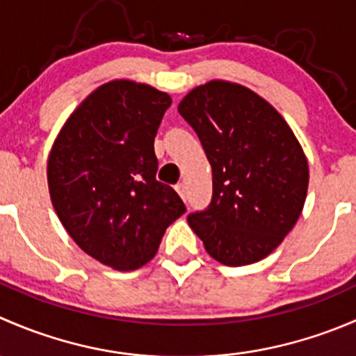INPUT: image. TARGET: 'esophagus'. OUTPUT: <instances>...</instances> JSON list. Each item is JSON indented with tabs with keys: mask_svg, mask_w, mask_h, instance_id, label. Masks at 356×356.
<instances>
[{
	"mask_svg": "<svg viewBox=\"0 0 356 356\" xmlns=\"http://www.w3.org/2000/svg\"><path fill=\"white\" fill-rule=\"evenodd\" d=\"M175 191L179 193V196H181L182 200H188V188H186V184L184 182H181V184H177L175 186Z\"/></svg>",
	"mask_w": 356,
	"mask_h": 356,
	"instance_id": "obj_1",
	"label": "esophagus"
}]
</instances>
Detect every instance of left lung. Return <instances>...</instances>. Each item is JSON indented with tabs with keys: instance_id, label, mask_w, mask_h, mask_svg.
<instances>
[{
	"instance_id": "obj_1",
	"label": "left lung",
	"mask_w": 356,
	"mask_h": 356,
	"mask_svg": "<svg viewBox=\"0 0 356 356\" xmlns=\"http://www.w3.org/2000/svg\"><path fill=\"white\" fill-rule=\"evenodd\" d=\"M179 113L211 165L213 195L188 222L211 258L254 264L294 227L308 189V161L277 110L241 84L210 81L184 96Z\"/></svg>"
}]
</instances>
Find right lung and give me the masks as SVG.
<instances>
[{"instance_id":"right-lung-1","label":"right lung","mask_w":356,"mask_h":356,"mask_svg":"<svg viewBox=\"0 0 356 356\" xmlns=\"http://www.w3.org/2000/svg\"><path fill=\"white\" fill-rule=\"evenodd\" d=\"M170 105L167 92L148 84L106 82L67 118L49 153L60 222L82 251L117 270L148 264L186 211L177 193L156 181L153 143Z\"/></svg>"}]
</instances>
